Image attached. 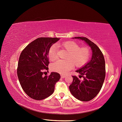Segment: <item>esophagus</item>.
Returning <instances> with one entry per match:
<instances>
[{"instance_id":"obj_1","label":"esophagus","mask_w":122,"mask_h":122,"mask_svg":"<svg viewBox=\"0 0 122 122\" xmlns=\"http://www.w3.org/2000/svg\"><path fill=\"white\" fill-rule=\"evenodd\" d=\"M65 76H66L65 75H62V74L61 75V77H62V78H64V77H65Z\"/></svg>"}]
</instances>
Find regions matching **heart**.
Segmentation results:
<instances>
[{
	"mask_svg": "<svg viewBox=\"0 0 122 122\" xmlns=\"http://www.w3.org/2000/svg\"><path fill=\"white\" fill-rule=\"evenodd\" d=\"M60 46L65 49L68 54L65 61L58 60L51 65L53 71L60 73H66L74 67L81 68L89 62L91 57V50L87 46L80 47L79 45L73 41H66L60 45ZM48 57L51 61L57 58V49L56 46H51L48 53Z\"/></svg>",
	"mask_w": 122,
	"mask_h": 122,
	"instance_id": "heart-1",
	"label": "heart"
}]
</instances>
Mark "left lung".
Here are the masks:
<instances>
[{
  "label": "left lung",
  "mask_w": 122,
  "mask_h": 122,
  "mask_svg": "<svg viewBox=\"0 0 122 122\" xmlns=\"http://www.w3.org/2000/svg\"><path fill=\"white\" fill-rule=\"evenodd\" d=\"M86 41L92 49L93 55L90 61L83 67L76 71L81 74L79 77L72 76L73 81L69 86L71 93L76 98L89 101L96 97L100 92L105 77V59L101 50L95 43L85 37H75Z\"/></svg>",
  "instance_id": "1"
}]
</instances>
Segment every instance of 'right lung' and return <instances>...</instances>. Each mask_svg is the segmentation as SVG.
<instances>
[{
  "mask_svg": "<svg viewBox=\"0 0 122 122\" xmlns=\"http://www.w3.org/2000/svg\"><path fill=\"white\" fill-rule=\"evenodd\" d=\"M59 39L39 37L25 47L20 54L17 71L18 80L24 92L33 100H41L51 96L60 80L61 76L57 72L43 76V70L49 69V49Z\"/></svg>",
  "mask_w": 122,
  "mask_h": 122,
  "instance_id": "add662e5",
  "label": "right lung"
}]
</instances>
